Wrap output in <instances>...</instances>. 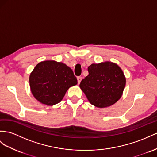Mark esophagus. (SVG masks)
<instances>
[{"label": "esophagus", "instance_id": "obj_1", "mask_svg": "<svg viewBox=\"0 0 157 157\" xmlns=\"http://www.w3.org/2000/svg\"><path fill=\"white\" fill-rule=\"evenodd\" d=\"M77 79H78V84H79L80 82H81V81H82V78L81 77V76H79V77H78Z\"/></svg>", "mask_w": 157, "mask_h": 157}]
</instances>
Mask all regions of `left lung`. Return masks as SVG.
I'll return each instance as SVG.
<instances>
[{"mask_svg":"<svg viewBox=\"0 0 157 157\" xmlns=\"http://www.w3.org/2000/svg\"><path fill=\"white\" fill-rule=\"evenodd\" d=\"M87 70L89 75L82 80L79 87L91 105L105 108L120 99L126 78L117 63L109 61L92 63Z\"/></svg>","mask_w":157,"mask_h":157,"instance_id":"1","label":"left lung"}]
</instances>
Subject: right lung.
I'll return each mask as SVG.
<instances>
[{
  "instance_id": "add662e5",
  "label": "right lung",
  "mask_w": 157,
  "mask_h": 157,
  "mask_svg": "<svg viewBox=\"0 0 157 157\" xmlns=\"http://www.w3.org/2000/svg\"><path fill=\"white\" fill-rule=\"evenodd\" d=\"M29 83L34 97L41 103L52 106L62 101L68 89L77 85L78 80L65 63L46 60L35 66Z\"/></svg>"
}]
</instances>
